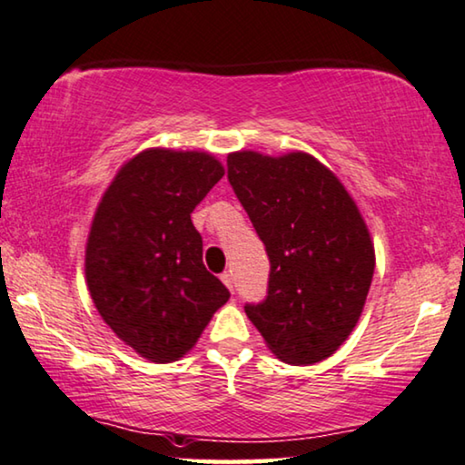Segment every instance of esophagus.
Masks as SVG:
<instances>
[{"label": "esophagus", "mask_w": 465, "mask_h": 465, "mask_svg": "<svg viewBox=\"0 0 465 465\" xmlns=\"http://www.w3.org/2000/svg\"><path fill=\"white\" fill-rule=\"evenodd\" d=\"M221 280H223V284L233 292V273L232 272H225L223 276H221Z\"/></svg>", "instance_id": "1"}]
</instances>
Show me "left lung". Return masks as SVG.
<instances>
[{"mask_svg":"<svg viewBox=\"0 0 465 465\" xmlns=\"http://www.w3.org/2000/svg\"><path fill=\"white\" fill-rule=\"evenodd\" d=\"M227 179L270 257L267 295L246 316L280 361H324L354 331L375 272L356 202L303 152L230 153Z\"/></svg>","mask_w":465,"mask_h":465,"instance_id":"8db88e82","label":"left lung"}]
</instances>
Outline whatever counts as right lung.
<instances>
[{"mask_svg":"<svg viewBox=\"0 0 465 465\" xmlns=\"http://www.w3.org/2000/svg\"><path fill=\"white\" fill-rule=\"evenodd\" d=\"M223 174L211 153L147 149L120 168L94 213L88 291L111 331L152 362L187 354L230 299L192 223Z\"/></svg>","mask_w":465,"mask_h":465,"instance_id":"right-lung-1","label":"right lung"}]
</instances>
